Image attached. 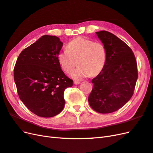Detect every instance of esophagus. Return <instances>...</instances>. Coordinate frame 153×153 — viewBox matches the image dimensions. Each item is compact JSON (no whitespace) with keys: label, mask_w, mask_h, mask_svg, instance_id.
Listing matches in <instances>:
<instances>
[{"label":"esophagus","mask_w":153,"mask_h":153,"mask_svg":"<svg viewBox=\"0 0 153 153\" xmlns=\"http://www.w3.org/2000/svg\"><path fill=\"white\" fill-rule=\"evenodd\" d=\"M74 84H75V85L80 84V82H78V81H75V82H74Z\"/></svg>","instance_id":"34e87169"}]
</instances>
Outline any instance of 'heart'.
<instances>
[{"instance_id": "obj_1", "label": "heart", "mask_w": 153, "mask_h": 153, "mask_svg": "<svg viewBox=\"0 0 153 153\" xmlns=\"http://www.w3.org/2000/svg\"><path fill=\"white\" fill-rule=\"evenodd\" d=\"M107 57L105 45L82 37L73 39L58 53L57 60L62 70L70 73L76 64L78 68L71 73L75 80L96 76L103 70Z\"/></svg>"}]
</instances>
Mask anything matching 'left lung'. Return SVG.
<instances>
[{
    "instance_id": "1",
    "label": "left lung",
    "mask_w": 153,
    "mask_h": 153,
    "mask_svg": "<svg viewBox=\"0 0 153 153\" xmlns=\"http://www.w3.org/2000/svg\"><path fill=\"white\" fill-rule=\"evenodd\" d=\"M105 45V65L92 80L93 87L88 98L91 107L100 114L118 110L128 103L138 78L137 63L132 50L111 32H96Z\"/></svg>"
}]
</instances>
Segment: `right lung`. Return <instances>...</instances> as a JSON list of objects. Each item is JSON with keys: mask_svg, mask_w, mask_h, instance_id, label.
<instances>
[{"mask_svg": "<svg viewBox=\"0 0 153 153\" xmlns=\"http://www.w3.org/2000/svg\"><path fill=\"white\" fill-rule=\"evenodd\" d=\"M62 45L57 36H41L22 51L14 68L20 99L39 117H52L61 112L65 104L64 92L73 85L57 60Z\"/></svg>", "mask_w": 153, "mask_h": 153, "instance_id": "right-lung-1", "label": "right lung"}]
</instances>
